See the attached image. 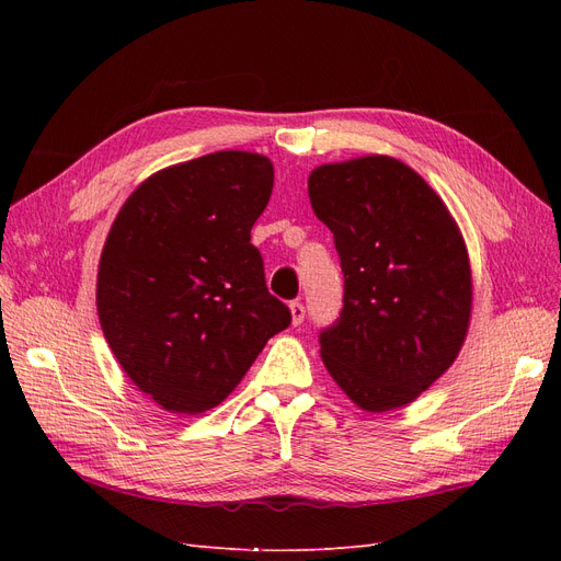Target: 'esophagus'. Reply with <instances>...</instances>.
I'll return each instance as SVG.
<instances>
[{
    "mask_svg": "<svg viewBox=\"0 0 561 561\" xmlns=\"http://www.w3.org/2000/svg\"><path fill=\"white\" fill-rule=\"evenodd\" d=\"M290 313H293V325H301L304 318H307V309H304L301 301L290 304Z\"/></svg>",
    "mask_w": 561,
    "mask_h": 561,
    "instance_id": "34e87169",
    "label": "esophagus"
}]
</instances>
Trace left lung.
Listing matches in <instances>:
<instances>
[{"label": "left lung", "mask_w": 561, "mask_h": 561, "mask_svg": "<svg viewBox=\"0 0 561 561\" xmlns=\"http://www.w3.org/2000/svg\"><path fill=\"white\" fill-rule=\"evenodd\" d=\"M309 198L344 271L342 313L320 332L322 363L360 410L410 404L466 342L463 236L428 182L393 157L318 165Z\"/></svg>", "instance_id": "obj_1"}]
</instances>
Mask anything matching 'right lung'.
<instances>
[{
	"label": "right lung",
	"instance_id": "obj_1",
	"mask_svg": "<svg viewBox=\"0 0 561 561\" xmlns=\"http://www.w3.org/2000/svg\"><path fill=\"white\" fill-rule=\"evenodd\" d=\"M271 190L266 157L215 151L147 178L114 219L98 266L100 328L168 412L213 410L290 325L250 243Z\"/></svg>",
	"mask_w": 561,
	"mask_h": 561
}]
</instances>
